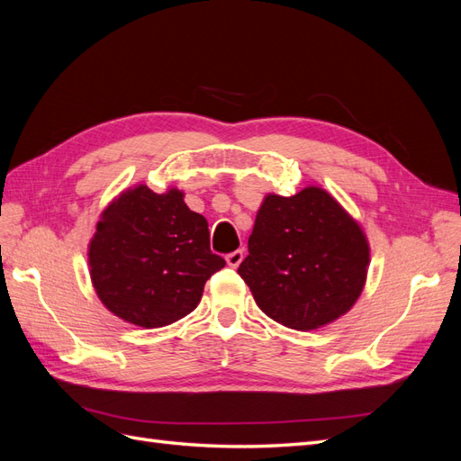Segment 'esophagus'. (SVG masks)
<instances>
[{
	"mask_svg": "<svg viewBox=\"0 0 461 461\" xmlns=\"http://www.w3.org/2000/svg\"><path fill=\"white\" fill-rule=\"evenodd\" d=\"M242 259H244V249H236V252H232V254H229L227 256V263H229V267H239V265L242 263Z\"/></svg>",
	"mask_w": 461,
	"mask_h": 461,
	"instance_id": "esophagus-1",
	"label": "esophagus"
}]
</instances>
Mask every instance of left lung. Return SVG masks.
Listing matches in <instances>:
<instances>
[{"instance_id":"obj_1","label":"left lung","mask_w":461,"mask_h":461,"mask_svg":"<svg viewBox=\"0 0 461 461\" xmlns=\"http://www.w3.org/2000/svg\"><path fill=\"white\" fill-rule=\"evenodd\" d=\"M239 275L276 323L315 330L352 310L366 286L369 242L357 221L319 186L267 194Z\"/></svg>"}]
</instances>
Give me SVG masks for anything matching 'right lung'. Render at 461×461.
<instances>
[{"instance_id": "1", "label": "right lung", "mask_w": 461, "mask_h": 461, "mask_svg": "<svg viewBox=\"0 0 461 461\" xmlns=\"http://www.w3.org/2000/svg\"><path fill=\"white\" fill-rule=\"evenodd\" d=\"M88 265L95 294L111 313L158 329L196 310L205 281L225 259L209 249L207 221L185 203V192L156 194L138 185L104 209Z\"/></svg>"}]
</instances>
